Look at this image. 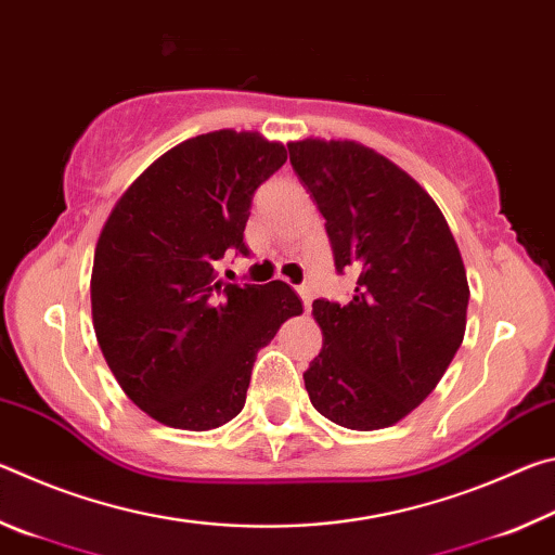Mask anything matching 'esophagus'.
I'll return each mask as SVG.
<instances>
[{"label": "esophagus", "instance_id": "obj_1", "mask_svg": "<svg viewBox=\"0 0 555 555\" xmlns=\"http://www.w3.org/2000/svg\"><path fill=\"white\" fill-rule=\"evenodd\" d=\"M298 296H300V300H304V306H306V311H308V308H311V300H313L311 288H308V286H298Z\"/></svg>", "mask_w": 555, "mask_h": 555}]
</instances>
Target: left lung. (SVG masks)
I'll use <instances>...</instances> for the list:
<instances>
[{"label":"left lung","mask_w":555,"mask_h":555,"mask_svg":"<svg viewBox=\"0 0 555 555\" xmlns=\"http://www.w3.org/2000/svg\"><path fill=\"white\" fill-rule=\"evenodd\" d=\"M288 154L325 218L335 269L357 271L350 304L313 300L323 350L306 391L343 428L393 426L438 387L465 337L457 242L436 201L374 149L308 137Z\"/></svg>","instance_id":"1"}]
</instances>
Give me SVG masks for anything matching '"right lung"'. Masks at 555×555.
<instances>
[{
    "label": "right lung",
    "mask_w": 555,
    "mask_h": 555,
    "mask_svg": "<svg viewBox=\"0 0 555 555\" xmlns=\"http://www.w3.org/2000/svg\"><path fill=\"white\" fill-rule=\"evenodd\" d=\"M286 164L259 131L185 139L112 208L90 279L92 327L121 391L154 421L212 430L244 409L257 352L304 313L284 281L224 284L218 261L247 255L251 195Z\"/></svg>",
    "instance_id": "add662e5"
}]
</instances>
